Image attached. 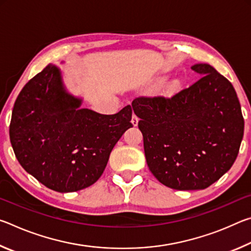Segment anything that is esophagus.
Wrapping results in <instances>:
<instances>
[{
  "label": "esophagus",
  "mask_w": 251,
  "mask_h": 251,
  "mask_svg": "<svg viewBox=\"0 0 251 251\" xmlns=\"http://www.w3.org/2000/svg\"><path fill=\"white\" fill-rule=\"evenodd\" d=\"M138 117L135 115V114H133V117H131V124H133V126H137L138 125Z\"/></svg>",
  "instance_id": "1"
}]
</instances>
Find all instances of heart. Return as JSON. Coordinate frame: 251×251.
<instances>
[{
	"label": "heart",
	"instance_id": "1",
	"mask_svg": "<svg viewBox=\"0 0 251 251\" xmlns=\"http://www.w3.org/2000/svg\"><path fill=\"white\" fill-rule=\"evenodd\" d=\"M164 80H165V78L159 79L158 80V85L163 84ZM179 88H180V82L178 79H174V80H172V82L167 85V92L168 93H174V92H176V91L179 90Z\"/></svg>",
	"mask_w": 251,
	"mask_h": 251
}]
</instances>
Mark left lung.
Listing matches in <instances>:
<instances>
[{"label": "left lung", "instance_id": "8db88e82", "mask_svg": "<svg viewBox=\"0 0 251 251\" xmlns=\"http://www.w3.org/2000/svg\"><path fill=\"white\" fill-rule=\"evenodd\" d=\"M201 75L171 99L137 97L148 168L161 184L177 190L205 189L227 173L244 136V117L231 83L209 64H195Z\"/></svg>", "mask_w": 251, "mask_h": 251}]
</instances>
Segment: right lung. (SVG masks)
Instances as JSON below:
<instances>
[{
	"label": "right lung",
	"mask_w": 251,
	"mask_h": 251,
	"mask_svg": "<svg viewBox=\"0 0 251 251\" xmlns=\"http://www.w3.org/2000/svg\"><path fill=\"white\" fill-rule=\"evenodd\" d=\"M80 105L82 99L65 90L61 70L49 64L25 84L12 112L10 141L21 166L58 193L96 182L118 139L133 127L130 105L114 115Z\"/></svg>",
	"instance_id": "right-lung-1"
}]
</instances>
